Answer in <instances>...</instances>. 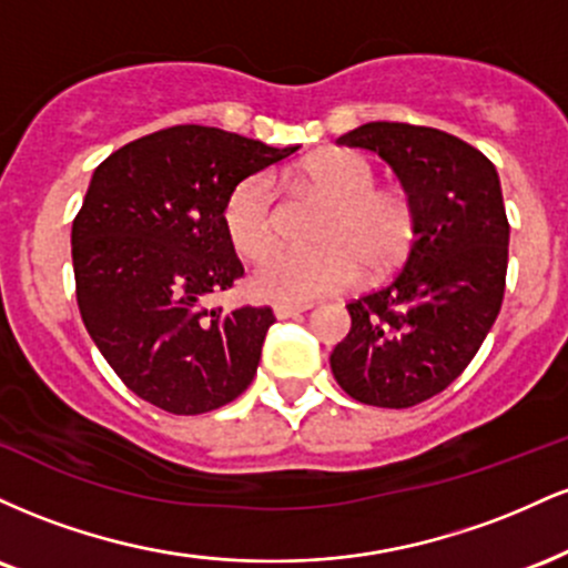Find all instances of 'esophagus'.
<instances>
[{
    "label": "esophagus",
    "instance_id": "obj_1",
    "mask_svg": "<svg viewBox=\"0 0 568 568\" xmlns=\"http://www.w3.org/2000/svg\"><path fill=\"white\" fill-rule=\"evenodd\" d=\"M306 310H310V304H275V315L280 317V321L302 315V312H306Z\"/></svg>",
    "mask_w": 568,
    "mask_h": 568
}]
</instances>
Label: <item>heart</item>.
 <instances>
[{"label": "heart", "mask_w": 568, "mask_h": 568, "mask_svg": "<svg viewBox=\"0 0 568 568\" xmlns=\"http://www.w3.org/2000/svg\"><path fill=\"white\" fill-rule=\"evenodd\" d=\"M306 181L334 205L325 213L310 251L277 247V192L266 173H253L232 189L224 205V226L240 256L266 253L251 275V288L280 304L352 288L363 272L389 275L406 262L416 234L414 202L403 189L376 186L374 165L349 149H331L306 162Z\"/></svg>", "instance_id": "heart-1"}]
</instances>
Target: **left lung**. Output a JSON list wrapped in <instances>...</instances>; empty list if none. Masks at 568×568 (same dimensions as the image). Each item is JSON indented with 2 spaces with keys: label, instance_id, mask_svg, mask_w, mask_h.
<instances>
[{
  "label": "left lung",
  "instance_id": "1",
  "mask_svg": "<svg viewBox=\"0 0 568 568\" xmlns=\"http://www.w3.org/2000/svg\"><path fill=\"white\" fill-rule=\"evenodd\" d=\"M336 143L393 168L416 234L403 270L347 304L352 328L331 371L357 403L410 408L470 366L499 315L510 245L499 175L486 154L435 128L368 122Z\"/></svg>",
  "mask_w": 568,
  "mask_h": 568
}]
</instances>
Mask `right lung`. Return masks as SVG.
I'll list each match as a JSON object with an SVG mask.
<instances>
[{
	"label": "right lung",
	"instance_id": "add662e5",
	"mask_svg": "<svg viewBox=\"0 0 568 568\" xmlns=\"http://www.w3.org/2000/svg\"><path fill=\"white\" fill-rule=\"evenodd\" d=\"M296 149L175 125L95 168L71 226L77 304L95 347L141 400L194 416L253 382L272 310H205L202 298L243 277L224 226L230 192Z\"/></svg>",
	"mask_w": 568,
	"mask_h": 568
}]
</instances>
